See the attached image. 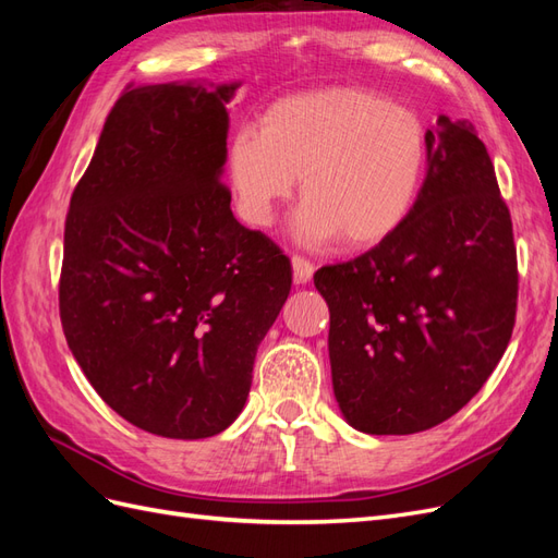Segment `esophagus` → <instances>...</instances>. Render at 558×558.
<instances>
[{"mask_svg":"<svg viewBox=\"0 0 558 558\" xmlns=\"http://www.w3.org/2000/svg\"><path fill=\"white\" fill-rule=\"evenodd\" d=\"M291 265H293V277H295V283H307L314 275V265L302 258V256H293L291 258Z\"/></svg>","mask_w":558,"mask_h":558,"instance_id":"1","label":"esophagus"}]
</instances>
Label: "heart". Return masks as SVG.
I'll return each mask as SVG.
<instances>
[{
	"label": "heart",
	"instance_id": "obj_1",
	"mask_svg": "<svg viewBox=\"0 0 558 558\" xmlns=\"http://www.w3.org/2000/svg\"><path fill=\"white\" fill-rule=\"evenodd\" d=\"M426 150L412 109L361 88H320L279 99L258 130L234 134L228 167L248 223H272L300 179L298 238L318 244L340 234L342 246L365 248L408 221Z\"/></svg>",
	"mask_w": 558,
	"mask_h": 558
}]
</instances>
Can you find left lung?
<instances>
[{"label":"left lung","instance_id":"1","mask_svg":"<svg viewBox=\"0 0 558 558\" xmlns=\"http://www.w3.org/2000/svg\"><path fill=\"white\" fill-rule=\"evenodd\" d=\"M428 172L391 238L314 275L330 310L337 404L367 435H410L470 402L512 337L517 248L470 121L437 118Z\"/></svg>","mask_w":558,"mask_h":558}]
</instances>
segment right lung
I'll return each instance as SVG.
<instances>
[{
  "instance_id": "obj_1",
  "label": "right lung",
  "mask_w": 558,
  "mask_h": 558,
  "mask_svg": "<svg viewBox=\"0 0 558 558\" xmlns=\"http://www.w3.org/2000/svg\"><path fill=\"white\" fill-rule=\"evenodd\" d=\"M238 88L128 86L64 221L66 344L113 412L172 440L240 416L291 293V260L234 218L221 183Z\"/></svg>"
}]
</instances>
